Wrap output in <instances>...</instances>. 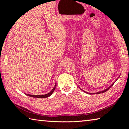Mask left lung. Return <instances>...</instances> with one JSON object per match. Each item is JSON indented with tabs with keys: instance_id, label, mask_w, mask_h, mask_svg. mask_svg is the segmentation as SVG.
Here are the masks:
<instances>
[{
	"instance_id": "obj_1",
	"label": "left lung",
	"mask_w": 129,
	"mask_h": 129,
	"mask_svg": "<svg viewBox=\"0 0 129 129\" xmlns=\"http://www.w3.org/2000/svg\"><path fill=\"white\" fill-rule=\"evenodd\" d=\"M114 83H115V82H114ZM113 84H112V85H110V86H109V88H107L106 89H105V90H103V91H101V92H96V93H95L96 94H98V93H103V92H106V91H107V90H109V89L110 88H111V86H113ZM86 93H88V92H86ZM89 94H90V95H91V94H92V93H89Z\"/></svg>"
}]
</instances>
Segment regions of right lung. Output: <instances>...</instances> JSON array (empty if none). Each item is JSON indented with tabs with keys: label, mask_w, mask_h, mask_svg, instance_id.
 Listing matches in <instances>:
<instances>
[{
	"label": "right lung",
	"mask_w": 129,
	"mask_h": 129,
	"mask_svg": "<svg viewBox=\"0 0 129 129\" xmlns=\"http://www.w3.org/2000/svg\"><path fill=\"white\" fill-rule=\"evenodd\" d=\"M57 83H55V86H54V87L53 88V89L51 90V92H49V93H48L47 94H46V95H29V94H26V95H27V96H30V97H33V98H47L48 96H51L52 95V93H53L54 90H55V87L56 86H57Z\"/></svg>",
	"instance_id": "1"
}]
</instances>
